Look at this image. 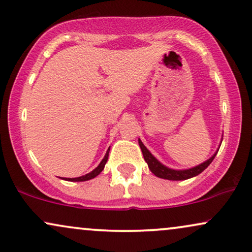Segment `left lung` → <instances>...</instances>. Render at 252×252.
Masks as SVG:
<instances>
[{
    "instance_id": "obj_1",
    "label": "left lung",
    "mask_w": 252,
    "mask_h": 252,
    "mask_svg": "<svg viewBox=\"0 0 252 252\" xmlns=\"http://www.w3.org/2000/svg\"><path fill=\"white\" fill-rule=\"evenodd\" d=\"M138 144L139 147H141L142 154H143V157L145 162H147L148 166H149L150 171L155 176H157V177L164 178V180H169V181H184L199 175L202 171H204L205 169L210 165V163L213 162L215 156H216L218 153L217 150L216 153L210 157V158L205 160V162L201 163V164L193 166V168L184 169V170H175V169H170L168 168V166H165L164 164H162V163H160L159 160L147 149V148H145V145L142 143L141 139H138Z\"/></svg>"
}]
</instances>
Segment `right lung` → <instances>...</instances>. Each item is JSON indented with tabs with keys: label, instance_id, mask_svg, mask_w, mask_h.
I'll list each match as a JSON object with an SVG mask.
<instances>
[{
	"label": "right lung",
	"instance_id": "add662e5",
	"mask_svg": "<svg viewBox=\"0 0 252 252\" xmlns=\"http://www.w3.org/2000/svg\"><path fill=\"white\" fill-rule=\"evenodd\" d=\"M109 150H110V148L107 150V154L104 155V158L101 160V163H99L98 165L96 166L95 169L92 172H89V174L84 175V176H81V177H76V178H68L66 181H71V182H84V181H89V180H93V178H95L97 175H99L102 172L103 169H104V165L105 163H107L108 160V157H109Z\"/></svg>",
	"mask_w": 252,
	"mask_h": 252
}]
</instances>
